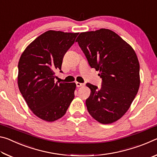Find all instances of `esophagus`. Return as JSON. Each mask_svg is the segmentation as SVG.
Returning a JSON list of instances; mask_svg holds the SVG:
<instances>
[{
	"mask_svg": "<svg viewBox=\"0 0 157 157\" xmlns=\"http://www.w3.org/2000/svg\"><path fill=\"white\" fill-rule=\"evenodd\" d=\"M75 84H76V86H77V87H81V86H83L84 85V84L79 83V82H75Z\"/></svg>",
	"mask_w": 157,
	"mask_h": 157,
	"instance_id": "34e87169",
	"label": "esophagus"
}]
</instances>
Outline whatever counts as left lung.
I'll return each mask as SVG.
<instances>
[{
	"label": "left lung",
	"instance_id": "8db88e82",
	"mask_svg": "<svg viewBox=\"0 0 157 157\" xmlns=\"http://www.w3.org/2000/svg\"><path fill=\"white\" fill-rule=\"evenodd\" d=\"M91 68L100 71L102 86L87 83L89 113L102 124L123 116L136 97L140 85V66L136 52L120 36L109 29L86 32L76 39Z\"/></svg>",
	"mask_w": 157,
	"mask_h": 157
}]
</instances>
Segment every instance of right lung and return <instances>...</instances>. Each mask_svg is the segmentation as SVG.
Masks as SVG:
<instances>
[{"instance_id": "obj_1", "label": "right lung", "mask_w": 157, "mask_h": 157, "mask_svg": "<svg viewBox=\"0 0 157 157\" xmlns=\"http://www.w3.org/2000/svg\"><path fill=\"white\" fill-rule=\"evenodd\" d=\"M79 33L49 30L26 48L18 62V85L30 110L42 120L52 122L66 113L76 84L55 82L65 53Z\"/></svg>"}]
</instances>
